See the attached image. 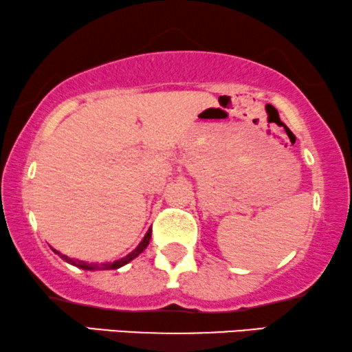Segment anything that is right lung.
<instances>
[{
	"label": "right lung",
	"instance_id": "1",
	"mask_svg": "<svg viewBox=\"0 0 352 352\" xmlns=\"http://www.w3.org/2000/svg\"><path fill=\"white\" fill-rule=\"evenodd\" d=\"M151 234H152V230H149L146 232V236H144V239L141 241V243H139V245L138 248L134 249L133 252L131 254H128V256L126 257H122V259H120V261H114V262H107V264H88V262H83V261H75V259H70V257H67V256H63V254H60V252H57V251H54L55 254H58V256L62 257L63 261L65 262H69V264H72V265H77V267H80V269H85V270H95V269H100V270H111V269H120V267H122V265H126L128 264V262H131L133 259H135V257L139 256V254H141L144 249L147 248V244H149V241H151Z\"/></svg>",
	"mask_w": 352,
	"mask_h": 352
}]
</instances>
